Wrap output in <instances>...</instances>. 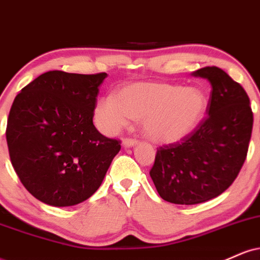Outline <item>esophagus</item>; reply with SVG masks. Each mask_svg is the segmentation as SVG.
Instances as JSON below:
<instances>
[{
  "mask_svg": "<svg viewBox=\"0 0 260 260\" xmlns=\"http://www.w3.org/2000/svg\"><path fill=\"white\" fill-rule=\"evenodd\" d=\"M136 144H137V140L136 139H131V138L123 139V142H122V145H123L124 148L134 147V145H136Z\"/></svg>",
  "mask_w": 260,
  "mask_h": 260,
  "instance_id": "1",
  "label": "esophagus"
}]
</instances>
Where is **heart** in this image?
<instances>
[{"label":"heart","mask_w":260,"mask_h":260,"mask_svg":"<svg viewBox=\"0 0 260 260\" xmlns=\"http://www.w3.org/2000/svg\"><path fill=\"white\" fill-rule=\"evenodd\" d=\"M208 98L194 86L183 88L169 83L138 82L122 86L115 96L99 100L95 120L105 133L126 127L131 118L142 120L148 139L157 144L180 143L202 123Z\"/></svg>","instance_id":"obj_1"}]
</instances>
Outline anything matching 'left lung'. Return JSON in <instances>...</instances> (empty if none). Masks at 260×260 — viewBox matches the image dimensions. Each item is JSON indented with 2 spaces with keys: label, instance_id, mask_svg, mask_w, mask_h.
Wrapping results in <instances>:
<instances>
[{
  "label": "left lung",
  "instance_id": "8db88e82",
  "mask_svg": "<svg viewBox=\"0 0 260 260\" xmlns=\"http://www.w3.org/2000/svg\"><path fill=\"white\" fill-rule=\"evenodd\" d=\"M211 85L207 117L188 138L157 149L150 170L157 193L174 204L193 205L220 196L242 169L253 128L244 89L217 67L192 73Z\"/></svg>",
  "mask_w": 260,
  "mask_h": 260
}]
</instances>
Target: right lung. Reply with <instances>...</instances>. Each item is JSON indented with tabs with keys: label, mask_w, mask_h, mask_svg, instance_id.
I'll list each match as a JSON object with an SVG mask.
<instances>
[{
	"label": "right lung",
	"mask_w": 260,
	"mask_h": 260,
	"mask_svg": "<svg viewBox=\"0 0 260 260\" xmlns=\"http://www.w3.org/2000/svg\"><path fill=\"white\" fill-rule=\"evenodd\" d=\"M106 73L50 71L24 86L7 121L12 165L31 196L52 207L86 201L103 183L121 145L92 123Z\"/></svg>",
	"instance_id": "obj_1"
}]
</instances>
